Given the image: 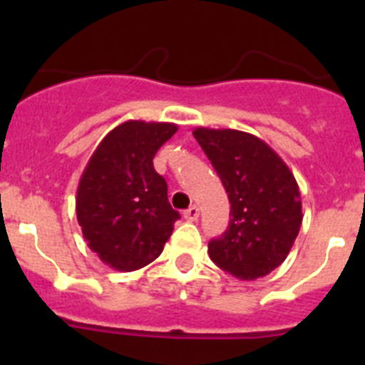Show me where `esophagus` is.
I'll return each instance as SVG.
<instances>
[{
    "instance_id": "34e87169",
    "label": "esophagus",
    "mask_w": 365,
    "mask_h": 365,
    "mask_svg": "<svg viewBox=\"0 0 365 365\" xmlns=\"http://www.w3.org/2000/svg\"><path fill=\"white\" fill-rule=\"evenodd\" d=\"M183 217H185L189 222H196V220L200 219V208H197L196 205H192L189 210H185V212H183Z\"/></svg>"
}]
</instances>
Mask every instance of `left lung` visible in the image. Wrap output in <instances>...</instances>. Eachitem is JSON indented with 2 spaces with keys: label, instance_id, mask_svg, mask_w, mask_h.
I'll list each match as a JSON object with an SVG mask.
<instances>
[{
  "label": "left lung",
  "instance_id": "1",
  "mask_svg": "<svg viewBox=\"0 0 365 365\" xmlns=\"http://www.w3.org/2000/svg\"><path fill=\"white\" fill-rule=\"evenodd\" d=\"M192 134L231 203L230 226L208 244L210 257L242 281L264 277L286 259L300 231L295 176L267 143L247 132L197 127Z\"/></svg>",
  "mask_w": 365,
  "mask_h": 365
}]
</instances>
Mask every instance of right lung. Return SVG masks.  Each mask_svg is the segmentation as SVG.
<instances>
[{"label": "right lung", "mask_w": 365, "mask_h": 365, "mask_svg": "<svg viewBox=\"0 0 365 365\" xmlns=\"http://www.w3.org/2000/svg\"><path fill=\"white\" fill-rule=\"evenodd\" d=\"M176 130L175 123L125 121L102 139L84 168L77 222L88 247L114 270L152 263L180 219L168 201V183L153 168L157 150Z\"/></svg>", "instance_id": "right-lung-1"}]
</instances>
